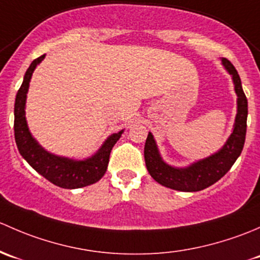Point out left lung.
Wrapping results in <instances>:
<instances>
[{
    "instance_id": "8db88e82",
    "label": "left lung",
    "mask_w": 260,
    "mask_h": 260,
    "mask_svg": "<svg viewBox=\"0 0 260 260\" xmlns=\"http://www.w3.org/2000/svg\"><path fill=\"white\" fill-rule=\"evenodd\" d=\"M221 65L232 75L237 93V115L233 131L223 146L209 156L192 162L185 168H176L164 161L151 133L146 138L144 156L149 174L155 181L167 188L179 191H199L223 178L242 154L247 134L248 100L243 91L238 71L226 58L221 57Z\"/></svg>"
}]
</instances>
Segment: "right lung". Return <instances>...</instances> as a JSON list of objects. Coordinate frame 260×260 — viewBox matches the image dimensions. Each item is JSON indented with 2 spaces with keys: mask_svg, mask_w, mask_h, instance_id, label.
Returning <instances> with one entry per match:
<instances>
[{
  "mask_svg": "<svg viewBox=\"0 0 260 260\" xmlns=\"http://www.w3.org/2000/svg\"><path fill=\"white\" fill-rule=\"evenodd\" d=\"M45 58V55L31 62L23 76L22 85L17 91L15 100V140L18 151L23 159L44 178L63 189H79L95 184L100 180L108 169L111 149L122 135L124 130L111 134L100 149L84 160L60 156L42 148L32 136L26 120V99L32 74L36 66Z\"/></svg>",
  "mask_w": 260,
  "mask_h": 260,
  "instance_id": "right-lung-1",
  "label": "right lung"
}]
</instances>
